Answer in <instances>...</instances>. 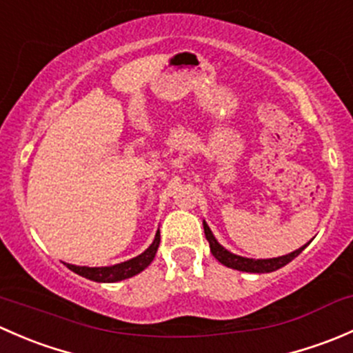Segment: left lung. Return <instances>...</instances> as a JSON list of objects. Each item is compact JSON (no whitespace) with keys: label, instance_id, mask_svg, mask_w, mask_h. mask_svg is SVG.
Here are the masks:
<instances>
[{"label":"left lung","instance_id":"obj_1","mask_svg":"<svg viewBox=\"0 0 353 353\" xmlns=\"http://www.w3.org/2000/svg\"><path fill=\"white\" fill-rule=\"evenodd\" d=\"M203 229H205V236L206 241L210 243V251L212 254L219 259L222 265H225L227 268L232 270H239V272H249V273H270L275 272V270L282 268L285 266L287 263H290L292 259L297 258L302 251H304L305 245L299 248L297 251L290 252V254L285 256H279V258H270V259H251V258H243V256H237L234 252L227 251L225 248L219 244V241L215 239V236L212 234L210 227L206 225V222H203Z\"/></svg>","mask_w":353,"mask_h":353}]
</instances>
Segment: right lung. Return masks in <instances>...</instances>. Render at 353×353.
Segmentation results:
<instances>
[{
  "instance_id": "obj_1",
  "label": "right lung",
  "mask_w": 353,
  "mask_h": 353,
  "mask_svg": "<svg viewBox=\"0 0 353 353\" xmlns=\"http://www.w3.org/2000/svg\"><path fill=\"white\" fill-rule=\"evenodd\" d=\"M160 244V232L157 230L154 243L150 244V248L147 251L141 252L140 256L133 259H128L124 263H117V265L112 266H101V268H90V266H74V265H65L71 272H74L77 275L85 276L88 280H94V282H104V283H112V282H119V280H126L131 279V276L138 275L140 272H143L152 261H154L157 249H159Z\"/></svg>"
}]
</instances>
